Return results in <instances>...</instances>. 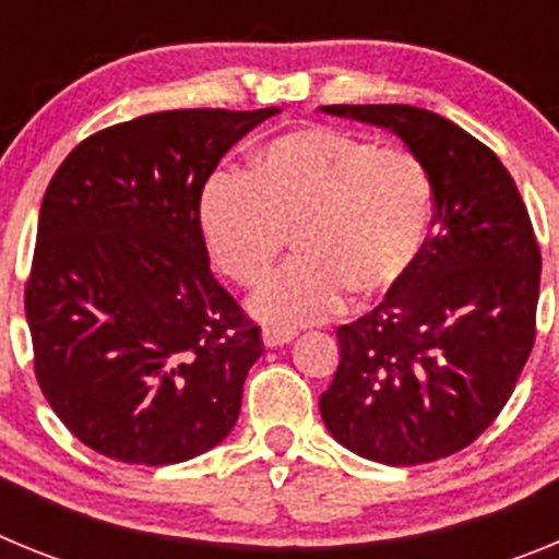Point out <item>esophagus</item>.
I'll list each match as a JSON object with an SVG mask.
<instances>
[{"label":"esophagus","instance_id":"obj_1","mask_svg":"<svg viewBox=\"0 0 559 559\" xmlns=\"http://www.w3.org/2000/svg\"><path fill=\"white\" fill-rule=\"evenodd\" d=\"M290 338H294V333H290V330H280V328H265L263 330L265 347H283V344H288Z\"/></svg>","mask_w":559,"mask_h":559}]
</instances>
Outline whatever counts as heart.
Listing matches in <instances>:
<instances>
[{
    "label": "heart",
    "mask_w": 559,
    "mask_h": 559,
    "mask_svg": "<svg viewBox=\"0 0 559 559\" xmlns=\"http://www.w3.org/2000/svg\"><path fill=\"white\" fill-rule=\"evenodd\" d=\"M437 192L412 151L328 126L280 133L251 173L215 170L199 192L212 263L237 285L265 283L294 231L299 260L251 302L280 328L335 313L347 290H397L431 243Z\"/></svg>",
    "instance_id": "1"
}]
</instances>
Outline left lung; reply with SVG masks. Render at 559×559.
Listing matches in <instances>:
<instances>
[{"label":"left lung","mask_w":559,"mask_h":559,"mask_svg":"<svg viewBox=\"0 0 559 559\" xmlns=\"http://www.w3.org/2000/svg\"><path fill=\"white\" fill-rule=\"evenodd\" d=\"M389 128L428 167L433 235L408 283L353 324L319 397L328 431L412 467L476 442L507 406L532 344L540 246L510 170L456 122L414 106H322Z\"/></svg>","instance_id":"1"}]
</instances>
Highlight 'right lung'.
Returning a JSON list of instances; mask_svg holds the SVG:
<instances>
[{
	"mask_svg": "<svg viewBox=\"0 0 559 559\" xmlns=\"http://www.w3.org/2000/svg\"><path fill=\"white\" fill-rule=\"evenodd\" d=\"M274 114H145L92 133L49 181L24 285L33 367L92 451L176 464L235 428L263 341L212 276L199 192Z\"/></svg>",
	"mask_w": 559,
	"mask_h": 559,
	"instance_id": "add662e5",
	"label": "right lung"
}]
</instances>
